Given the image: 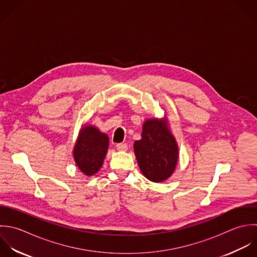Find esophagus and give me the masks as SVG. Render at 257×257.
Instances as JSON below:
<instances>
[{"label": "esophagus", "mask_w": 257, "mask_h": 257, "mask_svg": "<svg viewBox=\"0 0 257 257\" xmlns=\"http://www.w3.org/2000/svg\"><path fill=\"white\" fill-rule=\"evenodd\" d=\"M116 148H117V150H119V151H126L128 147H127V145L124 144V143H118V144H116Z\"/></svg>", "instance_id": "obj_1"}]
</instances>
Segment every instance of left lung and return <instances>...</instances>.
Segmentation results:
<instances>
[{"label": "left lung", "instance_id": "left-lung-1", "mask_svg": "<svg viewBox=\"0 0 257 257\" xmlns=\"http://www.w3.org/2000/svg\"><path fill=\"white\" fill-rule=\"evenodd\" d=\"M134 152L142 173L154 182L169 178L178 160L174 137L162 122L154 119L144 123L142 138L135 141Z\"/></svg>", "mask_w": 257, "mask_h": 257}]
</instances>
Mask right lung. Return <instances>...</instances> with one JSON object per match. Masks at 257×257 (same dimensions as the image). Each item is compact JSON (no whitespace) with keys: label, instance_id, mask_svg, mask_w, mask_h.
Listing matches in <instances>:
<instances>
[{"label":"right lung","instance_id":"obj_1","mask_svg":"<svg viewBox=\"0 0 257 257\" xmlns=\"http://www.w3.org/2000/svg\"><path fill=\"white\" fill-rule=\"evenodd\" d=\"M109 145L108 136L93 126L85 127L74 148V159L86 175L95 174L102 166Z\"/></svg>","mask_w":257,"mask_h":257}]
</instances>
